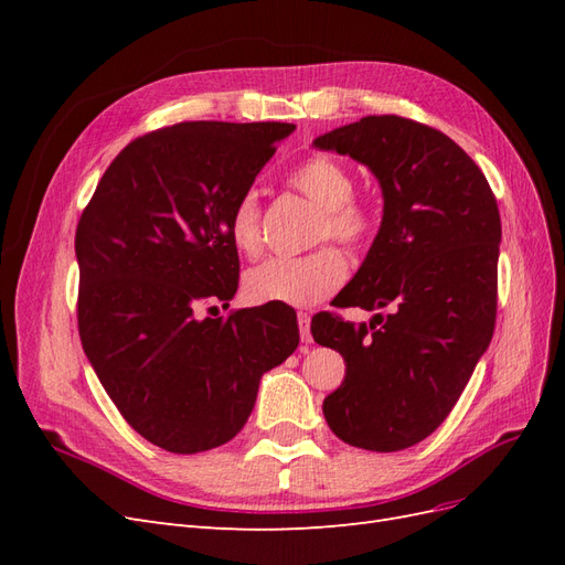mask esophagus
Returning a JSON list of instances; mask_svg holds the SVG:
<instances>
[{
    "instance_id": "34e87169",
    "label": "esophagus",
    "mask_w": 565,
    "mask_h": 565,
    "mask_svg": "<svg viewBox=\"0 0 565 565\" xmlns=\"http://www.w3.org/2000/svg\"><path fill=\"white\" fill-rule=\"evenodd\" d=\"M297 320H299L301 341H303V344H311V341H313V334H311V316L306 313V311H299V313H297Z\"/></svg>"
}]
</instances>
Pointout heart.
<instances>
[{
    "label": "heart",
    "instance_id": "1",
    "mask_svg": "<svg viewBox=\"0 0 565 565\" xmlns=\"http://www.w3.org/2000/svg\"><path fill=\"white\" fill-rule=\"evenodd\" d=\"M287 183L320 207L316 243L337 241L347 249H363L380 228V212L365 198H358L355 179L347 164L330 156H313L287 174ZM231 241L247 256L262 249V202L256 191L235 200L228 218ZM349 266L344 254L324 245L297 259H268L247 270L245 295L254 303L313 306L344 285Z\"/></svg>",
    "mask_w": 565,
    "mask_h": 565
}]
</instances>
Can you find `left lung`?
Wrapping results in <instances>:
<instances>
[{
  "label": "left lung",
  "instance_id": "obj_1",
  "mask_svg": "<svg viewBox=\"0 0 565 565\" xmlns=\"http://www.w3.org/2000/svg\"><path fill=\"white\" fill-rule=\"evenodd\" d=\"M313 143L367 164L384 193L380 233L334 301L388 309L370 324L334 313L311 320L318 344L347 361L322 413L353 448L405 450L450 415L492 339L498 200L450 136L401 115H370Z\"/></svg>",
  "mask_w": 565,
  "mask_h": 565
}]
</instances>
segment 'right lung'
<instances>
[{"label":"right lung","instance_id":"add662e5","mask_svg":"<svg viewBox=\"0 0 565 565\" xmlns=\"http://www.w3.org/2000/svg\"><path fill=\"white\" fill-rule=\"evenodd\" d=\"M292 131L287 122L148 131L110 162L79 216L82 349L119 415L162 450L228 443L262 374L299 344L297 313L285 306L195 318L198 306L233 299V204Z\"/></svg>","mask_w":565,"mask_h":565}]
</instances>
